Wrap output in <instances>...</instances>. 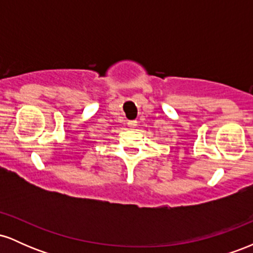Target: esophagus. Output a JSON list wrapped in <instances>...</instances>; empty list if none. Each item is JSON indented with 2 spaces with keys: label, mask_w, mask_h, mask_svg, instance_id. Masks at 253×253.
I'll return each mask as SVG.
<instances>
[{
  "label": "esophagus",
  "mask_w": 253,
  "mask_h": 253,
  "mask_svg": "<svg viewBox=\"0 0 253 253\" xmlns=\"http://www.w3.org/2000/svg\"><path fill=\"white\" fill-rule=\"evenodd\" d=\"M128 126L129 127H135L136 126V121H134V120L128 121Z\"/></svg>",
  "instance_id": "1"
}]
</instances>
